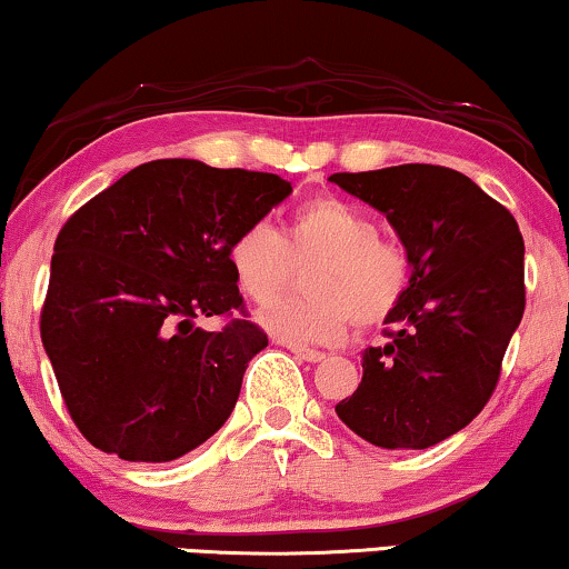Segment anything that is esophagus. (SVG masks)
<instances>
[{
    "mask_svg": "<svg viewBox=\"0 0 569 569\" xmlns=\"http://www.w3.org/2000/svg\"><path fill=\"white\" fill-rule=\"evenodd\" d=\"M291 353L296 356V358H301V361H307V363H319V361H325V353H319V350H311V348H296V346H291Z\"/></svg>",
    "mask_w": 569,
    "mask_h": 569,
    "instance_id": "1",
    "label": "esophagus"
}]
</instances>
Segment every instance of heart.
<instances>
[{
    "mask_svg": "<svg viewBox=\"0 0 569 569\" xmlns=\"http://www.w3.org/2000/svg\"><path fill=\"white\" fill-rule=\"evenodd\" d=\"M363 208L342 198H315L296 208L283 234L266 221L250 223L229 247L234 281L254 303L273 301L307 268L303 299L278 301L258 315L262 330L286 346H330L348 325L371 327L402 303L412 278L410 252L381 237Z\"/></svg>",
    "mask_w": 569,
    "mask_h": 569,
    "instance_id": "b5f03b06",
    "label": "heart"
}]
</instances>
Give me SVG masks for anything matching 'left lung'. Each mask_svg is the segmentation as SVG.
<instances>
[{
	"label": "left lung",
	"mask_w": 569,
	"mask_h": 569,
	"mask_svg": "<svg viewBox=\"0 0 569 569\" xmlns=\"http://www.w3.org/2000/svg\"><path fill=\"white\" fill-rule=\"evenodd\" d=\"M402 239L412 260L389 342L363 350V379L335 405L363 441L430 448L482 412L526 307L523 237L513 213L467 174L399 164L330 174Z\"/></svg>",
	"instance_id": "8db88e82"
}]
</instances>
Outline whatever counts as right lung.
Masks as SVG:
<instances>
[{
	"label": "right lung",
	"instance_id": "right-lung-1",
	"mask_svg": "<svg viewBox=\"0 0 569 569\" xmlns=\"http://www.w3.org/2000/svg\"><path fill=\"white\" fill-rule=\"evenodd\" d=\"M291 196L270 172L154 159L87 201L53 244L41 340L87 441L162 463L208 441L234 410L268 335L198 317L244 311L229 247Z\"/></svg>",
	"mask_w": 569,
	"mask_h": 569
}]
</instances>
